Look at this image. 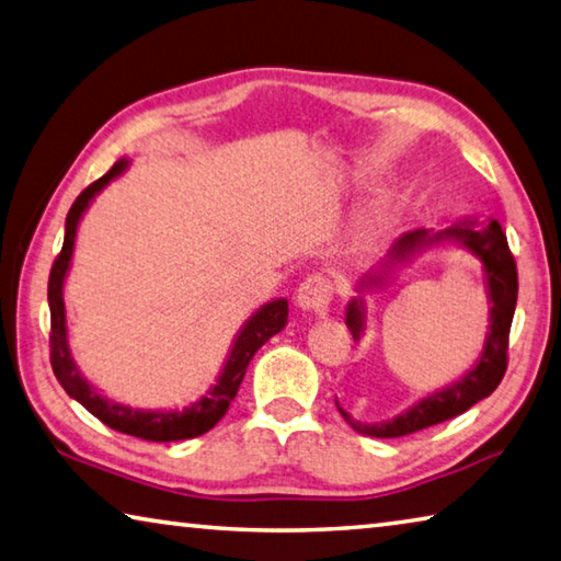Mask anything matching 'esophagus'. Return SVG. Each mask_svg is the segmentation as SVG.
Wrapping results in <instances>:
<instances>
[{"label": "esophagus", "instance_id": "esophagus-1", "mask_svg": "<svg viewBox=\"0 0 561 561\" xmlns=\"http://www.w3.org/2000/svg\"><path fill=\"white\" fill-rule=\"evenodd\" d=\"M332 296H335V288H332V280L328 278V275L312 273L298 286L296 300H298L300 308L325 312L330 308Z\"/></svg>", "mask_w": 561, "mask_h": 561}]
</instances>
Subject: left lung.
I'll use <instances>...</instances> for the list:
<instances>
[{
    "label": "left lung",
    "instance_id": "1",
    "mask_svg": "<svg viewBox=\"0 0 561 561\" xmlns=\"http://www.w3.org/2000/svg\"><path fill=\"white\" fill-rule=\"evenodd\" d=\"M444 239L463 241L485 265L490 302H493V310H490V320H493V325H490V332H488L483 357H480L478 367L470 371L468 377H463V381H458V385L424 399L421 404L411 407L407 414L397 416L394 421H385V424H359V421L352 419L345 409L337 407L347 424L362 436L401 438V436L416 434V431H424L428 426H436L440 421H448L458 414H463V411L478 404L480 399L493 394L505 377L510 325H513V316L517 306V265H515V255L507 245V236L503 229H500L497 221H490V226H485V229L454 226V229H446L438 233H428L426 229L409 231L401 236V239H397L394 245H391L389 265L409 259V255L419 251L421 245H428ZM369 283H375L377 286V283H381V275L369 278ZM362 322H365L362 302L352 300L347 308V328L355 340H359L362 335Z\"/></svg>",
    "mask_w": 561,
    "mask_h": 561
}]
</instances>
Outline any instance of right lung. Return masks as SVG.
Returning <instances> with one entry per match:
<instances>
[{
  "instance_id": "obj_1",
  "label": "right lung",
  "mask_w": 561,
  "mask_h": 561,
  "mask_svg": "<svg viewBox=\"0 0 561 561\" xmlns=\"http://www.w3.org/2000/svg\"><path fill=\"white\" fill-rule=\"evenodd\" d=\"M125 160L115 162L101 180L88 184L85 190L76 196V202L66 216V236H64V249L56 255L48 273V308H51V335H48V352H51V367L58 379V385L66 389L68 397H73L78 404H83L91 414L103 421L105 426L121 434L152 440V444H170V440H184L196 438L206 434V431L219 424V419L226 414V409L239 391L245 367L253 359L255 352L268 342L275 332H280L283 325L288 322V300H273L268 306H263L255 316L245 322L239 340L229 355V362L221 371L219 381H216L209 397L196 401L184 411H133L113 401L103 399L95 389H91L78 375V369L71 359L66 342V310H64V278L68 271V261L73 253V239H76V226L81 214L85 211L88 202L103 190V186L113 180V176L125 170Z\"/></svg>"
}]
</instances>
